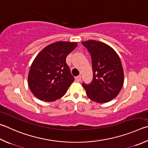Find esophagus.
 Segmentation results:
<instances>
[{
    "label": "esophagus",
    "instance_id": "obj_1",
    "mask_svg": "<svg viewBox=\"0 0 148 148\" xmlns=\"http://www.w3.org/2000/svg\"><path fill=\"white\" fill-rule=\"evenodd\" d=\"M81 79H82V76H80V75H79V76H77L76 77V80L77 82H79L81 81Z\"/></svg>",
    "mask_w": 148,
    "mask_h": 148
}]
</instances>
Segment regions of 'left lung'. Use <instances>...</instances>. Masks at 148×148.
Masks as SVG:
<instances>
[{"label":"left lung","mask_w":148,"mask_h":148,"mask_svg":"<svg viewBox=\"0 0 148 148\" xmlns=\"http://www.w3.org/2000/svg\"><path fill=\"white\" fill-rule=\"evenodd\" d=\"M90 53L93 78L82 86L91 100L106 103L116 98L123 84V70L116 52L108 45L95 40L82 42Z\"/></svg>","instance_id":"left-lung-1"}]
</instances>
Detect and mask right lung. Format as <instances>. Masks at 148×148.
<instances>
[{
    "label": "right lung",
    "mask_w": 148,
    "mask_h": 148,
    "mask_svg": "<svg viewBox=\"0 0 148 148\" xmlns=\"http://www.w3.org/2000/svg\"><path fill=\"white\" fill-rule=\"evenodd\" d=\"M76 47L74 42H56L36 56L28 77L29 89L36 97L42 101H53L65 95L74 81L66 58Z\"/></svg>",
    "instance_id": "obj_1"
}]
</instances>
